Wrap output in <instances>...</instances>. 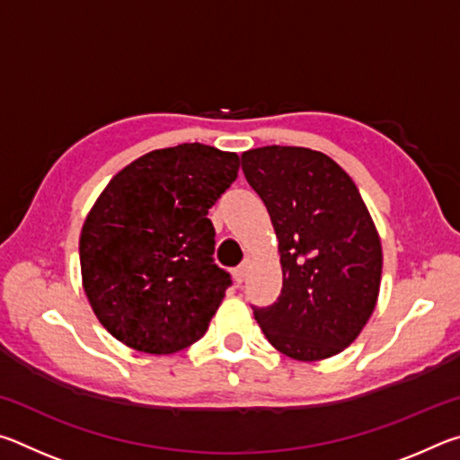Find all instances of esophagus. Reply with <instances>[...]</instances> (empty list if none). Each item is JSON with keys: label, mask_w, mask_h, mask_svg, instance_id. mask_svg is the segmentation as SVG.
I'll list each match as a JSON object with an SVG mask.
<instances>
[{"label": "esophagus", "mask_w": 460, "mask_h": 460, "mask_svg": "<svg viewBox=\"0 0 460 460\" xmlns=\"http://www.w3.org/2000/svg\"><path fill=\"white\" fill-rule=\"evenodd\" d=\"M249 268H252V261L249 260H245L243 263H241V266L233 271V278H235V284H243V279L247 278V271H249Z\"/></svg>", "instance_id": "obj_1"}]
</instances>
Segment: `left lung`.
<instances>
[{
  "label": "left lung",
  "mask_w": 460,
  "mask_h": 460,
  "mask_svg": "<svg viewBox=\"0 0 460 460\" xmlns=\"http://www.w3.org/2000/svg\"><path fill=\"white\" fill-rule=\"evenodd\" d=\"M268 207L282 294L253 316L279 353L323 361L351 345L377 305L381 239L353 178L323 152L263 146L241 154Z\"/></svg>",
  "instance_id": "obj_1"
}]
</instances>
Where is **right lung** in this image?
Returning <instances> with one entry per match:
<instances>
[{
    "mask_svg": "<svg viewBox=\"0 0 460 460\" xmlns=\"http://www.w3.org/2000/svg\"><path fill=\"white\" fill-rule=\"evenodd\" d=\"M237 170L235 152L181 144L139 155L99 194L79 239L83 290L123 345L170 355L207 332L231 284L207 215Z\"/></svg>",
    "mask_w": 460,
    "mask_h": 460,
    "instance_id": "right-lung-1",
    "label": "right lung"
}]
</instances>
